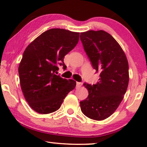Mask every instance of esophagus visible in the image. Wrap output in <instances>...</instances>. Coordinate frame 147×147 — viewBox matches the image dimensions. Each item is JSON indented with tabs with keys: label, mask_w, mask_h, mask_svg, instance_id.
I'll list each match as a JSON object with an SVG mask.
<instances>
[{
	"label": "esophagus",
	"mask_w": 147,
	"mask_h": 147,
	"mask_svg": "<svg viewBox=\"0 0 147 147\" xmlns=\"http://www.w3.org/2000/svg\"><path fill=\"white\" fill-rule=\"evenodd\" d=\"M82 85V82H76V88H80Z\"/></svg>",
	"instance_id": "esophagus-1"
}]
</instances>
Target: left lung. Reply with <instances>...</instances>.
I'll return each instance as SVG.
<instances>
[{"label": "left lung", "instance_id": "8db88e82", "mask_svg": "<svg viewBox=\"0 0 147 147\" xmlns=\"http://www.w3.org/2000/svg\"><path fill=\"white\" fill-rule=\"evenodd\" d=\"M80 40L92 67L100 71L95 84H84L88 96L80 102L82 112L92 119L104 120L112 115L128 87L129 64L117 41L103 30L80 33Z\"/></svg>", "mask_w": 147, "mask_h": 147}]
</instances>
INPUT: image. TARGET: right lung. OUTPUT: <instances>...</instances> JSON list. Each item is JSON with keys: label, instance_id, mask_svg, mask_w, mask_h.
Wrapping results in <instances>:
<instances>
[{"label": "right lung", "instance_id": "right-lung-1", "mask_svg": "<svg viewBox=\"0 0 147 147\" xmlns=\"http://www.w3.org/2000/svg\"><path fill=\"white\" fill-rule=\"evenodd\" d=\"M78 32L52 28L30 43L23 53L18 73L21 89L29 106L41 114L60 108L63 100L75 88L76 82L57 75L58 65L79 40Z\"/></svg>", "mask_w": 147, "mask_h": 147}]
</instances>
